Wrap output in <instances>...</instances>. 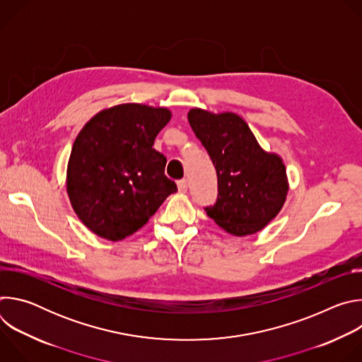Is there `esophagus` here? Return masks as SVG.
Segmentation results:
<instances>
[{"label": "esophagus", "instance_id": "34e87169", "mask_svg": "<svg viewBox=\"0 0 362 362\" xmlns=\"http://www.w3.org/2000/svg\"><path fill=\"white\" fill-rule=\"evenodd\" d=\"M177 189L180 193H186L187 192V180H179L177 182Z\"/></svg>", "mask_w": 362, "mask_h": 362}]
</instances>
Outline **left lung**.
I'll return each mask as SVG.
<instances>
[{"mask_svg": "<svg viewBox=\"0 0 362 362\" xmlns=\"http://www.w3.org/2000/svg\"><path fill=\"white\" fill-rule=\"evenodd\" d=\"M187 120L218 175V200L204 208L206 214L235 236L262 230L281 212L289 190L282 158L265 151L247 123L232 112L194 107Z\"/></svg>", "mask_w": 362, "mask_h": 362, "instance_id": "left-lung-1", "label": "left lung"}]
</instances>
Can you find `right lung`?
<instances>
[{
  "label": "right lung",
  "instance_id": "add662e5",
  "mask_svg": "<svg viewBox=\"0 0 362 362\" xmlns=\"http://www.w3.org/2000/svg\"><path fill=\"white\" fill-rule=\"evenodd\" d=\"M172 112L124 103L93 116L77 134L67 165L71 208L97 236L112 242L137 232L177 190L166 158L153 148Z\"/></svg>",
  "mask_w": 362,
  "mask_h": 362
}]
</instances>
